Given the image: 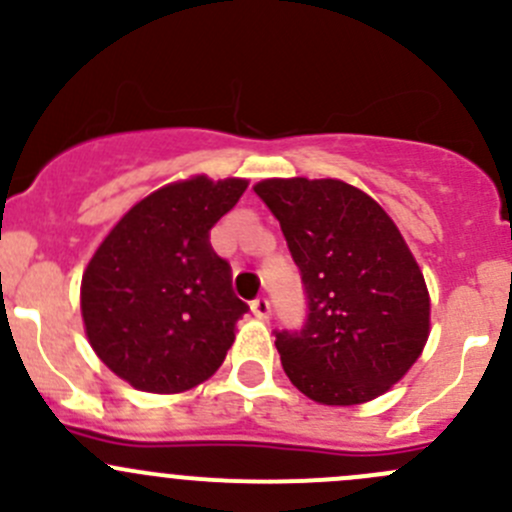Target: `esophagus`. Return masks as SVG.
<instances>
[{
  "label": "esophagus",
  "mask_w": 512,
  "mask_h": 512,
  "mask_svg": "<svg viewBox=\"0 0 512 512\" xmlns=\"http://www.w3.org/2000/svg\"><path fill=\"white\" fill-rule=\"evenodd\" d=\"M250 307H252V314H255V317H260V319L270 317V299H267V297L252 299Z\"/></svg>",
  "instance_id": "esophagus-1"
}]
</instances>
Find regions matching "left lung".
<instances>
[{
    "label": "left lung",
    "instance_id": "8db88e82",
    "mask_svg": "<svg viewBox=\"0 0 512 512\" xmlns=\"http://www.w3.org/2000/svg\"><path fill=\"white\" fill-rule=\"evenodd\" d=\"M302 275V329L275 332L282 369L309 399L354 406L389 391L428 339L426 282L399 227L342 180H262Z\"/></svg>",
    "mask_w": 512,
    "mask_h": 512
}]
</instances>
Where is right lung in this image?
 <instances>
[{
	"instance_id": "add662e5",
	"label": "right lung",
	"mask_w": 512,
	"mask_h": 512,
	"mask_svg": "<svg viewBox=\"0 0 512 512\" xmlns=\"http://www.w3.org/2000/svg\"><path fill=\"white\" fill-rule=\"evenodd\" d=\"M247 180L205 175L165 185L133 205L91 257L81 314L98 359L128 384L178 394L213 376L247 304L230 262L210 245Z\"/></svg>"
}]
</instances>
